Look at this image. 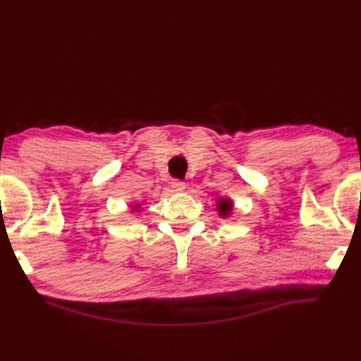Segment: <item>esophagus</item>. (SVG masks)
<instances>
[{"instance_id":"1","label":"esophagus","mask_w":361,"mask_h":361,"mask_svg":"<svg viewBox=\"0 0 361 361\" xmlns=\"http://www.w3.org/2000/svg\"><path fill=\"white\" fill-rule=\"evenodd\" d=\"M185 187H187V185H185L183 180H179V179L171 180V188H173L174 191H183Z\"/></svg>"}]
</instances>
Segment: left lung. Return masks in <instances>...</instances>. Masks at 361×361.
<instances>
[{
	"mask_svg": "<svg viewBox=\"0 0 361 361\" xmlns=\"http://www.w3.org/2000/svg\"><path fill=\"white\" fill-rule=\"evenodd\" d=\"M231 206H232V203L228 202V200H220V202H218V207H220L221 215H227L228 211H231Z\"/></svg>",
	"mask_w": 361,
	"mask_h": 361,
	"instance_id": "left-lung-1",
	"label": "left lung"
}]
</instances>
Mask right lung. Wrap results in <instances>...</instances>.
I'll return each instance as SVG.
<instances>
[{
    "mask_svg": "<svg viewBox=\"0 0 361 361\" xmlns=\"http://www.w3.org/2000/svg\"><path fill=\"white\" fill-rule=\"evenodd\" d=\"M135 207H138V206H135Z\"/></svg>",
    "mask_w": 361,
    "mask_h": 361,
    "instance_id": "1",
    "label": "right lung"
}]
</instances>
